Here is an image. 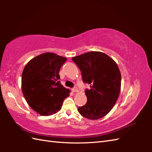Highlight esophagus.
Returning a JSON list of instances; mask_svg holds the SVG:
<instances>
[{
    "label": "esophagus",
    "mask_w": 152,
    "mask_h": 152,
    "mask_svg": "<svg viewBox=\"0 0 152 152\" xmlns=\"http://www.w3.org/2000/svg\"><path fill=\"white\" fill-rule=\"evenodd\" d=\"M72 91L73 92H77V91H78V89H77V88H76V87H74V88L72 89Z\"/></svg>",
    "instance_id": "obj_1"
}]
</instances>
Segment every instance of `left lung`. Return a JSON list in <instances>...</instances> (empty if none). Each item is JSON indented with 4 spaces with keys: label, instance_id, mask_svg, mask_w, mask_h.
<instances>
[{
    "label": "left lung",
    "instance_id": "8db88e82",
    "mask_svg": "<svg viewBox=\"0 0 152 152\" xmlns=\"http://www.w3.org/2000/svg\"><path fill=\"white\" fill-rule=\"evenodd\" d=\"M72 59L81 71L83 82L91 88L85 91L86 104L78 111L89 119L104 117L114 107L120 93L121 76L117 64L100 51H89Z\"/></svg>",
    "mask_w": 152,
    "mask_h": 152
}]
</instances>
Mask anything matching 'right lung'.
I'll return each mask as SVG.
<instances>
[{
	"label": "right lung",
	"mask_w": 152,
	"mask_h": 152,
	"mask_svg": "<svg viewBox=\"0 0 152 152\" xmlns=\"http://www.w3.org/2000/svg\"><path fill=\"white\" fill-rule=\"evenodd\" d=\"M66 58L53 53H44L32 59L25 66L21 89L31 108L42 115L59 112L70 91L59 81V70Z\"/></svg>",
	"instance_id": "right-lung-1"
}]
</instances>
